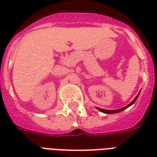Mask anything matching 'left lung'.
Segmentation results:
<instances>
[{
  "label": "left lung",
  "mask_w": 157,
  "mask_h": 157,
  "mask_svg": "<svg viewBox=\"0 0 157 157\" xmlns=\"http://www.w3.org/2000/svg\"><path fill=\"white\" fill-rule=\"evenodd\" d=\"M139 95H140V92L138 93V95L135 97V98L128 105H127L126 107H124V108H122V109H116V110H106V109H100V108H97V109H98L99 111H101V112L104 113H108V114H110V113H119L121 112V111H123V110H124V109H126L127 108H128L129 106H131L132 104H134L135 102V101L137 100V98H138Z\"/></svg>",
  "instance_id": "left-lung-1"
}]
</instances>
